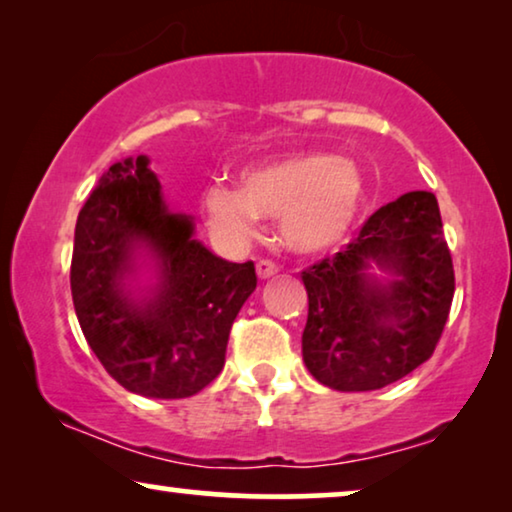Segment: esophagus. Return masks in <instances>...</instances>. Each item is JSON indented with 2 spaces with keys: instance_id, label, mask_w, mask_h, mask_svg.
<instances>
[{
  "instance_id": "esophagus-1",
  "label": "esophagus",
  "mask_w": 512,
  "mask_h": 512,
  "mask_svg": "<svg viewBox=\"0 0 512 512\" xmlns=\"http://www.w3.org/2000/svg\"><path fill=\"white\" fill-rule=\"evenodd\" d=\"M279 272V268L272 261H258L256 263V275H258V279H270V277H275Z\"/></svg>"
}]
</instances>
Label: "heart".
<instances>
[{"mask_svg": "<svg viewBox=\"0 0 512 512\" xmlns=\"http://www.w3.org/2000/svg\"><path fill=\"white\" fill-rule=\"evenodd\" d=\"M242 186L212 181L200 202L214 233L242 244L261 228L263 216H279V235L298 254H324L354 233L366 207V179L347 156L303 151L251 165Z\"/></svg>", "mask_w": 512, "mask_h": 512, "instance_id": "obj_1", "label": "heart"}]
</instances>
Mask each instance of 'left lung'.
Masks as SVG:
<instances>
[{"mask_svg":"<svg viewBox=\"0 0 512 512\" xmlns=\"http://www.w3.org/2000/svg\"><path fill=\"white\" fill-rule=\"evenodd\" d=\"M303 284V361L314 380L373 391L412 373L436 349L454 296L436 195L410 191L377 209L354 242L303 272Z\"/></svg>","mask_w":512,"mask_h":512,"instance_id":"1","label":"left lung"}]
</instances>
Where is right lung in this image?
<instances>
[{
    "label": "right lung",
    "mask_w": 512,
    "mask_h": 512,
    "mask_svg": "<svg viewBox=\"0 0 512 512\" xmlns=\"http://www.w3.org/2000/svg\"><path fill=\"white\" fill-rule=\"evenodd\" d=\"M146 156L114 163L79 212L72 298L90 349L146 398H188L221 373L230 326L256 289L254 263L195 240Z\"/></svg>",
    "instance_id": "1"
}]
</instances>
